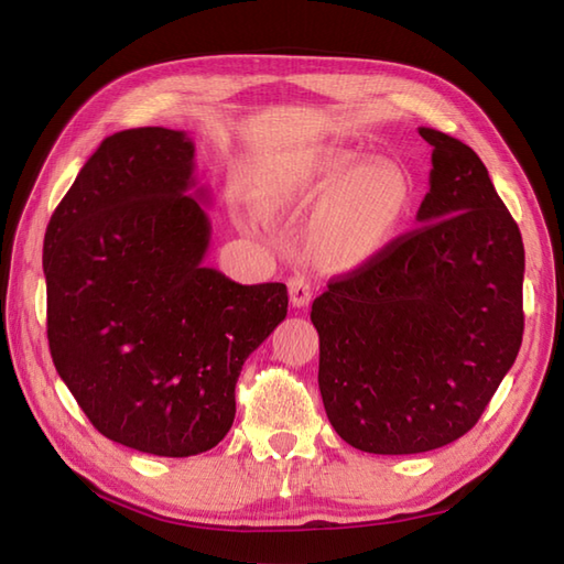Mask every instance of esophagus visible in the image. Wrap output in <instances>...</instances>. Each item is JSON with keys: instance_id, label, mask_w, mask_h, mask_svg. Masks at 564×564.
Listing matches in <instances>:
<instances>
[{"instance_id": "34e87169", "label": "esophagus", "mask_w": 564, "mask_h": 564, "mask_svg": "<svg viewBox=\"0 0 564 564\" xmlns=\"http://www.w3.org/2000/svg\"><path fill=\"white\" fill-rule=\"evenodd\" d=\"M289 295L293 307H305L313 301V285H310L305 275H293L289 281Z\"/></svg>"}]
</instances>
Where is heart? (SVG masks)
<instances>
[{"label":"heart","instance_id":"obj_1","mask_svg":"<svg viewBox=\"0 0 564 564\" xmlns=\"http://www.w3.org/2000/svg\"><path fill=\"white\" fill-rule=\"evenodd\" d=\"M263 215L317 210L313 247L337 269H356L380 254L412 206V182L392 162L356 152L305 154L281 164L257 186Z\"/></svg>","mask_w":564,"mask_h":564}]
</instances>
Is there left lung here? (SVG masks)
I'll return each instance as SVG.
<instances>
[{"label":"left lung","instance_id":"8db88e82","mask_svg":"<svg viewBox=\"0 0 564 564\" xmlns=\"http://www.w3.org/2000/svg\"><path fill=\"white\" fill-rule=\"evenodd\" d=\"M422 227L332 281L310 319L334 431L378 455L424 453L467 434L521 349L523 242L482 160L441 130Z\"/></svg>","mask_w":564,"mask_h":564}]
</instances>
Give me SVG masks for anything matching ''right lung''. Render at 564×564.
<instances>
[{
	"label": "right lung",
	"mask_w": 564,
	"mask_h": 564,
	"mask_svg": "<svg viewBox=\"0 0 564 564\" xmlns=\"http://www.w3.org/2000/svg\"><path fill=\"white\" fill-rule=\"evenodd\" d=\"M194 152L184 130L106 138L43 242L57 376L106 438L164 458L225 438L245 361L289 313L283 283L242 285L203 263Z\"/></svg>",
	"instance_id": "obj_1"
}]
</instances>
